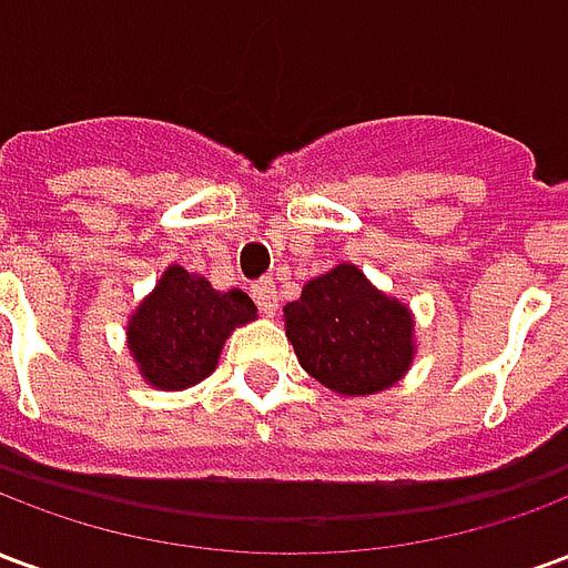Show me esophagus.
Wrapping results in <instances>:
<instances>
[{
  "label": "esophagus",
  "instance_id": "34e87169",
  "mask_svg": "<svg viewBox=\"0 0 568 568\" xmlns=\"http://www.w3.org/2000/svg\"><path fill=\"white\" fill-rule=\"evenodd\" d=\"M252 297H255V304L261 307V313H267V316H273V313L280 310V295H276L273 280H258V283L252 285Z\"/></svg>",
  "mask_w": 568,
  "mask_h": 568
}]
</instances>
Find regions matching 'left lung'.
<instances>
[{
    "label": "left lung",
    "instance_id": "obj_1",
    "mask_svg": "<svg viewBox=\"0 0 568 568\" xmlns=\"http://www.w3.org/2000/svg\"><path fill=\"white\" fill-rule=\"evenodd\" d=\"M285 337L301 368L337 395H374L414 362V316L374 288L356 264H337L285 304Z\"/></svg>",
    "mask_w": 568,
    "mask_h": 568
}]
</instances>
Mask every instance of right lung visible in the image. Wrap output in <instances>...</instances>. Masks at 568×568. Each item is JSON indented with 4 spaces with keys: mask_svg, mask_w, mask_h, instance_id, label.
I'll return each mask as SVG.
<instances>
[{
    "mask_svg": "<svg viewBox=\"0 0 568 568\" xmlns=\"http://www.w3.org/2000/svg\"><path fill=\"white\" fill-rule=\"evenodd\" d=\"M258 316L243 288L215 292L206 276L166 267L128 322V346L142 381L154 389L179 393L206 381L224 341L234 328Z\"/></svg>",
    "mask_w": 568,
    "mask_h": 568,
    "instance_id": "add662e5",
    "label": "right lung"
}]
</instances>
